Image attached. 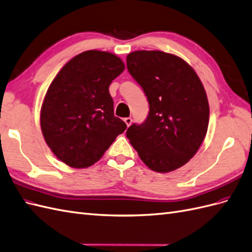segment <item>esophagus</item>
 I'll return each instance as SVG.
<instances>
[{
	"label": "esophagus",
	"instance_id": "obj_1",
	"mask_svg": "<svg viewBox=\"0 0 252 252\" xmlns=\"http://www.w3.org/2000/svg\"><path fill=\"white\" fill-rule=\"evenodd\" d=\"M124 122H125V124L127 125V127H129L131 125L132 120H131V118H126V119H124Z\"/></svg>",
	"mask_w": 252,
	"mask_h": 252
}]
</instances>
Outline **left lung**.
I'll return each mask as SVG.
<instances>
[{
  "instance_id": "left-lung-1",
  "label": "left lung",
  "mask_w": 252,
  "mask_h": 252,
  "mask_svg": "<svg viewBox=\"0 0 252 252\" xmlns=\"http://www.w3.org/2000/svg\"><path fill=\"white\" fill-rule=\"evenodd\" d=\"M127 69L144 90L149 113L126 135L139 157L158 173H168L192 159L205 140L210 108L207 93L193 67L161 51H135Z\"/></svg>"
}]
</instances>
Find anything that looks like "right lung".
<instances>
[{
	"instance_id": "obj_1",
	"label": "right lung",
	"mask_w": 252,
	"mask_h": 252,
	"mask_svg": "<svg viewBox=\"0 0 252 252\" xmlns=\"http://www.w3.org/2000/svg\"><path fill=\"white\" fill-rule=\"evenodd\" d=\"M120 57L97 50L63 66L43 99L40 125L56 157L74 168L97 162L127 125L114 117L109 86L124 71Z\"/></svg>"
}]
</instances>
